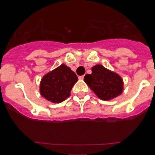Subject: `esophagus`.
Instances as JSON below:
<instances>
[{
	"label": "esophagus",
	"mask_w": 155,
	"mask_h": 155,
	"mask_svg": "<svg viewBox=\"0 0 155 155\" xmlns=\"http://www.w3.org/2000/svg\"><path fill=\"white\" fill-rule=\"evenodd\" d=\"M84 77H85V76H79V79H84Z\"/></svg>",
	"instance_id": "obj_1"
}]
</instances>
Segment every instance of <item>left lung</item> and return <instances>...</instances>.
<instances>
[{"instance_id": "left-lung-1", "label": "left lung", "mask_w": 155, "mask_h": 155, "mask_svg": "<svg viewBox=\"0 0 155 155\" xmlns=\"http://www.w3.org/2000/svg\"><path fill=\"white\" fill-rule=\"evenodd\" d=\"M91 71V74L85 75L84 80L100 99L109 101L121 94L123 81L119 75L100 64L93 67Z\"/></svg>"}]
</instances>
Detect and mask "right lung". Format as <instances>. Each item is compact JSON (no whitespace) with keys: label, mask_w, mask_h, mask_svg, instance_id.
Instances as JSON below:
<instances>
[{"label":"right lung","mask_w":155,"mask_h":155,"mask_svg":"<svg viewBox=\"0 0 155 155\" xmlns=\"http://www.w3.org/2000/svg\"><path fill=\"white\" fill-rule=\"evenodd\" d=\"M78 81L76 73L61 64L45 75L40 82V94L52 103H61L70 97L72 87Z\"/></svg>","instance_id":"1"}]
</instances>
